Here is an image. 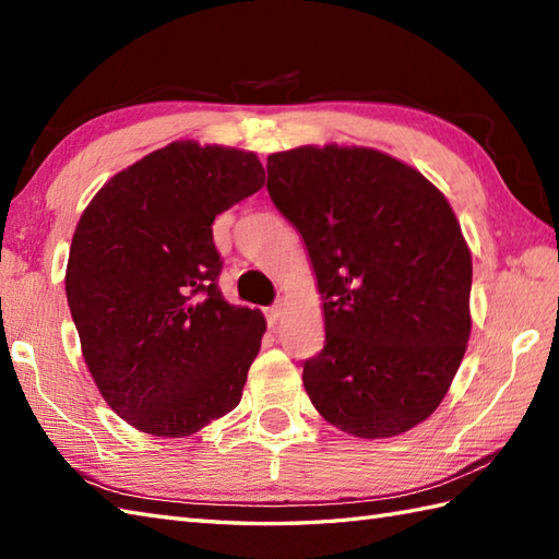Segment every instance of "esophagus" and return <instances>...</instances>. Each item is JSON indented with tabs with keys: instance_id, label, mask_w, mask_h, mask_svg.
<instances>
[{
	"instance_id": "1",
	"label": "esophagus",
	"mask_w": 559,
	"mask_h": 559,
	"mask_svg": "<svg viewBox=\"0 0 559 559\" xmlns=\"http://www.w3.org/2000/svg\"><path fill=\"white\" fill-rule=\"evenodd\" d=\"M281 314H283V305H281V302H276V305H271V307L264 309V317H266V321H269V326H274V323L281 319Z\"/></svg>"
}]
</instances>
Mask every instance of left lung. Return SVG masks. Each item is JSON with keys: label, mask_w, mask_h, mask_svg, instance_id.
I'll use <instances>...</instances> for the list:
<instances>
[{"label": "left lung", "mask_w": 559, "mask_h": 559, "mask_svg": "<svg viewBox=\"0 0 559 559\" xmlns=\"http://www.w3.org/2000/svg\"><path fill=\"white\" fill-rule=\"evenodd\" d=\"M266 190L300 230L326 343L305 361L323 419L391 438L431 417L472 333V254L433 183L369 147H297L266 159Z\"/></svg>", "instance_id": "left-lung-1"}]
</instances>
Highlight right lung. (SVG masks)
Here are the masks:
<instances>
[{"instance_id":"right-lung-1","label":"right lung","mask_w":559,"mask_h":559,"mask_svg":"<svg viewBox=\"0 0 559 559\" xmlns=\"http://www.w3.org/2000/svg\"><path fill=\"white\" fill-rule=\"evenodd\" d=\"M264 186L257 154L171 142L116 174L78 221L67 297L102 397L183 438L238 407L266 321L218 290L216 214Z\"/></svg>"}]
</instances>
